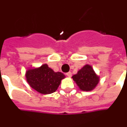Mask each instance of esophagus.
I'll list each match as a JSON object with an SVG mask.
<instances>
[{
	"mask_svg": "<svg viewBox=\"0 0 127 127\" xmlns=\"http://www.w3.org/2000/svg\"><path fill=\"white\" fill-rule=\"evenodd\" d=\"M66 75L68 76V77H71V72H67L66 73Z\"/></svg>",
	"mask_w": 127,
	"mask_h": 127,
	"instance_id": "obj_1",
	"label": "esophagus"
}]
</instances>
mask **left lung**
Here are the masks:
<instances>
[{"label":"left lung","instance_id":"obj_1","mask_svg":"<svg viewBox=\"0 0 127 127\" xmlns=\"http://www.w3.org/2000/svg\"><path fill=\"white\" fill-rule=\"evenodd\" d=\"M72 78L79 88L84 91L93 90L100 81L99 76L96 75L94 69L89 64L85 65L72 76Z\"/></svg>","mask_w":127,"mask_h":127}]
</instances>
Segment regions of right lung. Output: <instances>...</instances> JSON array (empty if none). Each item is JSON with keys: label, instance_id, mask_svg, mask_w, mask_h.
Returning a JSON list of instances; mask_svg holds the SVG:
<instances>
[{"label": "right lung", "instance_id": "1", "mask_svg": "<svg viewBox=\"0 0 127 127\" xmlns=\"http://www.w3.org/2000/svg\"><path fill=\"white\" fill-rule=\"evenodd\" d=\"M26 80L30 86L42 94H50L57 90L65 76L55 72L47 64L38 68L29 69L26 71Z\"/></svg>", "mask_w": 127, "mask_h": 127}]
</instances>
